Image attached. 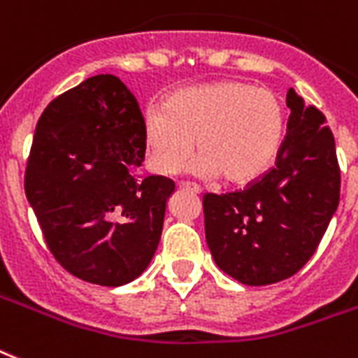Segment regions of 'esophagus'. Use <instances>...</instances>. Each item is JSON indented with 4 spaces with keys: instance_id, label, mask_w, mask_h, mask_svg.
<instances>
[{
    "instance_id": "1",
    "label": "esophagus",
    "mask_w": 358,
    "mask_h": 358,
    "mask_svg": "<svg viewBox=\"0 0 358 358\" xmlns=\"http://www.w3.org/2000/svg\"><path fill=\"white\" fill-rule=\"evenodd\" d=\"M179 188H182V190H190V192H194V194H201V187H199V185H196V182L181 181L179 182Z\"/></svg>"
}]
</instances>
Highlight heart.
I'll return each mask as SVG.
<instances>
[{"mask_svg":"<svg viewBox=\"0 0 358 358\" xmlns=\"http://www.w3.org/2000/svg\"><path fill=\"white\" fill-rule=\"evenodd\" d=\"M140 131L145 164L159 176L181 170L196 140L192 173L248 185L279 155L287 108L273 90L225 79L171 92L162 107L145 108Z\"/></svg>","mask_w":358,"mask_h":358,"instance_id":"b5f03b06","label":"heart"}]
</instances>
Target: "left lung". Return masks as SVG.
Returning <instances> with one entry per match:
<instances>
[{
  "label": "left lung",
  "instance_id": "left-lung-1",
  "mask_svg": "<svg viewBox=\"0 0 358 358\" xmlns=\"http://www.w3.org/2000/svg\"><path fill=\"white\" fill-rule=\"evenodd\" d=\"M290 118L275 166L240 192L205 194V234L214 262L242 285L292 277L314 255L340 201L333 133L290 88Z\"/></svg>",
  "mask_w": 358,
  "mask_h": 358
}]
</instances>
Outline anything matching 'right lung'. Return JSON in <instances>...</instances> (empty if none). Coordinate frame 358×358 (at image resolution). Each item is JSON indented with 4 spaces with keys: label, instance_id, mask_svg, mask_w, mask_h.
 Wrapping results in <instances>:
<instances>
[{
    "label": "right lung",
    "instance_id": "1",
    "mask_svg": "<svg viewBox=\"0 0 358 358\" xmlns=\"http://www.w3.org/2000/svg\"><path fill=\"white\" fill-rule=\"evenodd\" d=\"M140 120L124 83L101 73L53 99L34 131L27 201L57 262L92 285L122 287L150 266L176 190L138 176Z\"/></svg>",
    "mask_w": 358,
    "mask_h": 358
}]
</instances>
